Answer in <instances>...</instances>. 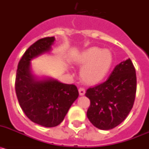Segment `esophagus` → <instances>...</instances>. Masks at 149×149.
<instances>
[{"label":"esophagus","mask_w":149,"mask_h":149,"mask_svg":"<svg viewBox=\"0 0 149 149\" xmlns=\"http://www.w3.org/2000/svg\"><path fill=\"white\" fill-rule=\"evenodd\" d=\"M78 92H79V94H80V95H84L85 94V93H86L85 89H84V88H83V87L79 88Z\"/></svg>","instance_id":"1"}]
</instances>
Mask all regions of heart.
<instances>
[{"instance_id":"obj_1","label":"heart","mask_w":149,"mask_h":149,"mask_svg":"<svg viewBox=\"0 0 149 149\" xmlns=\"http://www.w3.org/2000/svg\"><path fill=\"white\" fill-rule=\"evenodd\" d=\"M74 61L83 66L81 72L83 80L88 84H96L107 75L113 57L109 50L90 48L77 55Z\"/></svg>"}]
</instances>
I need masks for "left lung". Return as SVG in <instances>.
I'll return each instance as SVG.
<instances>
[{
    "instance_id": "8db88e82",
    "label": "left lung",
    "mask_w": 149,
    "mask_h": 149,
    "mask_svg": "<svg viewBox=\"0 0 149 149\" xmlns=\"http://www.w3.org/2000/svg\"><path fill=\"white\" fill-rule=\"evenodd\" d=\"M136 71L130 59L117 65L105 82L86 90L90 100L86 115L95 127L110 130L127 116L135 100Z\"/></svg>"
}]
</instances>
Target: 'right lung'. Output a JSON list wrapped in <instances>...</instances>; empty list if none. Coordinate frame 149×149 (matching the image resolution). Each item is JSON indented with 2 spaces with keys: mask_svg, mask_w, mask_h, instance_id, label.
<instances>
[{
  "mask_svg": "<svg viewBox=\"0 0 149 149\" xmlns=\"http://www.w3.org/2000/svg\"><path fill=\"white\" fill-rule=\"evenodd\" d=\"M54 37L39 39L24 52L18 65L15 93L21 108L29 119L47 127L63 121L70 107L79 95L74 84L56 80H37L30 72V60L51 50Z\"/></svg>",
  "mask_w": 149,
  "mask_h": 149,
  "instance_id": "1",
  "label": "right lung"
}]
</instances>
